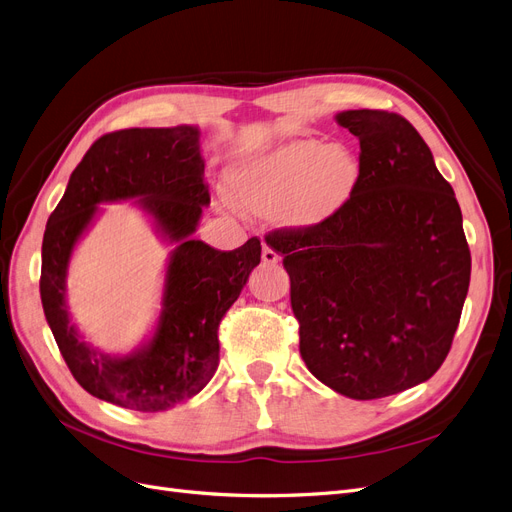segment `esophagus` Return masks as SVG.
<instances>
[{
    "instance_id": "1",
    "label": "esophagus",
    "mask_w": 512,
    "mask_h": 512,
    "mask_svg": "<svg viewBox=\"0 0 512 512\" xmlns=\"http://www.w3.org/2000/svg\"><path fill=\"white\" fill-rule=\"evenodd\" d=\"M261 259H263V263H268V266H276V263L280 261V255H278L274 249H270L268 244H263Z\"/></svg>"
}]
</instances>
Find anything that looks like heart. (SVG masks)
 <instances>
[{"label":"heart","mask_w":512,"mask_h":512,"mask_svg":"<svg viewBox=\"0 0 512 512\" xmlns=\"http://www.w3.org/2000/svg\"><path fill=\"white\" fill-rule=\"evenodd\" d=\"M358 175L350 149L291 139L238 162L227 175V192L253 215L278 211L293 227H316L348 204Z\"/></svg>","instance_id":"1"}]
</instances>
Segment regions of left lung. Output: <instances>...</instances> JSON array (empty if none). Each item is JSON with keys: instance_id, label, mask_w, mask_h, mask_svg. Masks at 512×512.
Listing matches in <instances>:
<instances>
[{"instance_id": "8db88e82", "label": "left lung", "mask_w": 512, "mask_h": 512, "mask_svg": "<svg viewBox=\"0 0 512 512\" xmlns=\"http://www.w3.org/2000/svg\"><path fill=\"white\" fill-rule=\"evenodd\" d=\"M361 141L348 204L308 230L272 232L291 278L299 352L348 399H382L437 373L470 285L462 211L432 151L399 113L335 116Z\"/></svg>"}]
</instances>
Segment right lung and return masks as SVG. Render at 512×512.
I'll use <instances>...</instances> for the list:
<instances>
[{"label": "right lung", "instance_id": "obj_1", "mask_svg": "<svg viewBox=\"0 0 512 512\" xmlns=\"http://www.w3.org/2000/svg\"><path fill=\"white\" fill-rule=\"evenodd\" d=\"M200 128H128L94 141L75 166L48 217L40 295L50 331L78 384L111 405L166 411L196 396L219 367L217 329L261 261V242L217 251L196 240L204 206ZM135 199L159 235L174 244L155 329L128 355H107L83 342L66 306L68 261L102 209Z\"/></svg>", "mask_w": 512, "mask_h": 512}]
</instances>
